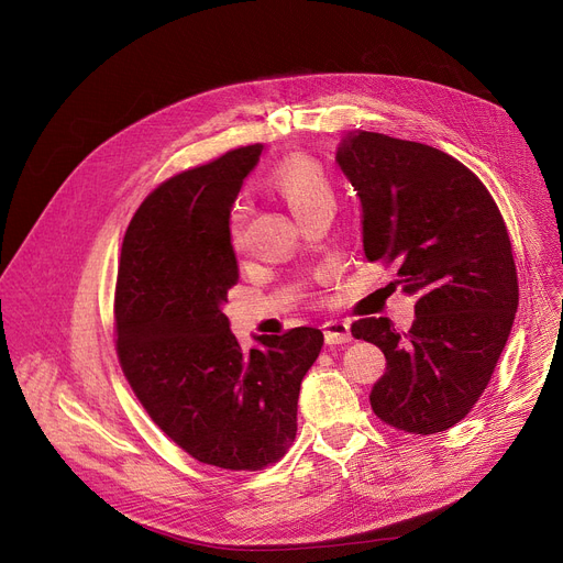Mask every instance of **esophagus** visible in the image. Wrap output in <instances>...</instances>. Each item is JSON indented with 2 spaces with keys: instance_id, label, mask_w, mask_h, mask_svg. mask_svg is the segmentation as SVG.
<instances>
[{
  "instance_id": "obj_1",
  "label": "esophagus",
  "mask_w": 563,
  "mask_h": 563,
  "mask_svg": "<svg viewBox=\"0 0 563 563\" xmlns=\"http://www.w3.org/2000/svg\"><path fill=\"white\" fill-rule=\"evenodd\" d=\"M323 338L327 344H346L351 342V327L346 321H327L323 323Z\"/></svg>"
}]
</instances>
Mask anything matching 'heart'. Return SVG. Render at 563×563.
<instances>
[{"instance_id": "1", "label": "heart", "mask_w": 563, "mask_h": 563, "mask_svg": "<svg viewBox=\"0 0 563 563\" xmlns=\"http://www.w3.org/2000/svg\"><path fill=\"white\" fill-rule=\"evenodd\" d=\"M274 187L289 205L294 217H301L319 205H333V185L327 170L310 157H294L278 166L274 175ZM244 205H236L230 214V240L232 244L242 242L244 232Z\"/></svg>"}]
</instances>
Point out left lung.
<instances>
[{
	"mask_svg": "<svg viewBox=\"0 0 563 563\" xmlns=\"http://www.w3.org/2000/svg\"><path fill=\"white\" fill-rule=\"evenodd\" d=\"M335 162L363 207L369 262H397L416 321L358 319L353 338L386 353L372 388L376 416L408 433L461 422L486 390L518 310L509 232L479 177L438 147L376 132H346Z\"/></svg>",
	"mask_w": 563,
	"mask_h": 563,
	"instance_id": "1",
	"label": "left lung"
}]
</instances>
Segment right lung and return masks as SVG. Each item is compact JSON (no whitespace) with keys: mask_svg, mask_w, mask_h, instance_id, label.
Here are the masks:
<instances>
[{"mask_svg":"<svg viewBox=\"0 0 563 563\" xmlns=\"http://www.w3.org/2000/svg\"><path fill=\"white\" fill-rule=\"evenodd\" d=\"M262 143L177 173L136 210L115 280V351L153 422L200 463L262 470L297 435V404L323 333L260 335L244 351L223 314L240 280L230 207Z\"/></svg>","mask_w":563,"mask_h":563,"instance_id":"right-lung-1","label":"right lung"}]
</instances>
